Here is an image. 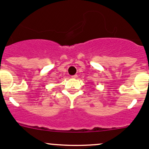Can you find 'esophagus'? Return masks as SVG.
Masks as SVG:
<instances>
[{
  "instance_id": "1",
  "label": "esophagus",
  "mask_w": 149,
  "mask_h": 149,
  "mask_svg": "<svg viewBox=\"0 0 149 149\" xmlns=\"http://www.w3.org/2000/svg\"><path fill=\"white\" fill-rule=\"evenodd\" d=\"M71 78H78V76H77V75H74V76H72Z\"/></svg>"
}]
</instances>
